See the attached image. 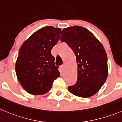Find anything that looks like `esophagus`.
<instances>
[{
	"label": "esophagus",
	"mask_w": 122,
	"mask_h": 122,
	"mask_svg": "<svg viewBox=\"0 0 122 122\" xmlns=\"http://www.w3.org/2000/svg\"><path fill=\"white\" fill-rule=\"evenodd\" d=\"M61 68H62V70H64L66 69V65H65L64 64L61 66Z\"/></svg>",
	"instance_id": "esophagus-1"
}]
</instances>
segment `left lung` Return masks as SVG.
I'll list each match as a JSON object with an SVG mask.
<instances>
[{"label": "left lung", "mask_w": 122, "mask_h": 122, "mask_svg": "<svg viewBox=\"0 0 122 122\" xmlns=\"http://www.w3.org/2000/svg\"><path fill=\"white\" fill-rule=\"evenodd\" d=\"M60 41L72 49L77 64V81L68 86V91L80 97L92 96L108 76L107 56L103 46L88 30L77 25L64 28Z\"/></svg>", "instance_id": "obj_1"}]
</instances>
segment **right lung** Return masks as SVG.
I'll use <instances>...</instances> for the list:
<instances>
[{
	"instance_id": "add662e5",
	"label": "right lung",
	"mask_w": 122,
	"mask_h": 122,
	"mask_svg": "<svg viewBox=\"0 0 122 122\" xmlns=\"http://www.w3.org/2000/svg\"><path fill=\"white\" fill-rule=\"evenodd\" d=\"M61 31V28L52 26L43 27L28 37L20 48L15 71L20 83L29 94H46L54 80L60 77L51 50L58 42Z\"/></svg>"
}]
</instances>
